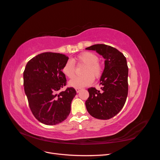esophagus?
Listing matches in <instances>:
<instances>
[{"label": "esophagus", "mask_w": 160, "mask_h": 160, "mask_svg": "<svg viewBox=\"0 0 160 160\" xmlns=\"http://www.w3.org/2000/svg\"><path fill=\"white\" fill-rule=\"evenodd\" d=\"M75 90H76V91H77V93H79V92L81 90V88H76Z\"/></svg>", "instance_id": "obj_1"}]
</instances>
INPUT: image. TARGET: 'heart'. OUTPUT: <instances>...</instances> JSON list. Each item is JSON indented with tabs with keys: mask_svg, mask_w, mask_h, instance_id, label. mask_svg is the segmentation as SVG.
Returning <instances> with one entry per match:
<instances>
[{
	"mask_svg": "<svg viewBox=\"0 0 160 160\" xmlns=\"http://www.w3.org/2000/svg\"><path fill=\"white\" fill-rule=\"evenodd\" d=\"M77 61L85 65L81 76L75 77V67L71 60L67 61L62 67V72L69 79V85L75 88H81L93 83L95 78H99L103 72V67L99 62V57L91 52H84L77 58Z\"/></svg>",
	"mask_w": 160,
	"mask_h": 160,
	"instance_id": "b5f03b06",
	"label": "heart"
}]
</instances>
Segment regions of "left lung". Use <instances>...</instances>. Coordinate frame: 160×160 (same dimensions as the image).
Here are the masks:
<instances>
[{"label": "left lung", "instance_id": "obj_1", "mask_svg": "<svg viewBox=\"0 0 160 160\" xmlns=\"http://www.w3.org/2000/svg\"><path fill=\"white\" fill-rule=\"evenodd\" d=\"M95 51L105 59V68L100 79L101 90L95 88L88 90L89 97L85 101L87 110L95 118L109 119L122 110L128 93V67L126 58L115 48L104 44L87 47Z\"/></svg>", "mask_w": 160, "mask_h": 160}]
</instances>
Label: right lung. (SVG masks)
<instances>
[{
	"instance_id": "right-lung-1",
	"label": "right lung",
	"mask_w": 160,
	"mask_h": 160,
	"mask_svg": "<svg viewBox=\"0 0 160 160\" xmlns=\"http://www.w3.org/2000/svg\"><path fill=\"white\" fill-rule=\"evenodd\" d=\"M68 59L65 55L46 52L33 57L25 67L24 89L33 115L42 123H60L70 113L76 91L67 88L60 91L66 85L62 67Z\"/></svg>"
}]
</instances>
